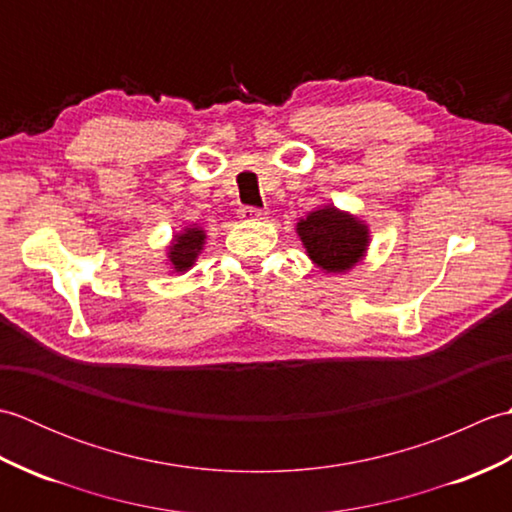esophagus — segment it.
<instances>
[{
	"label": "esophagus",
	"mask_w": 512,
	"mask_h": 512,
	"mask_svg": "<svg viewBox=\"0 0 512 512\" xmlns=\"http://www.w3.org/2000/svg\"><path fill=\"white\" fill-rule=\"evenodd\" d=\"M239 217H242L244 222L264 220V217H266V211H262V209H255V206H242V209H239Z\"/></svg>",
	"instance_id": "1"
}]
</instances>
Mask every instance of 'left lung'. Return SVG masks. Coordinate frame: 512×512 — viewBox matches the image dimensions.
<instances>
[{
  "instance_id": "left-lung-1",
  "label": "left lung",
  "mask_w": 512,
  "mask_h": 512,
  "mask_svg": "<svg viewBox=\"0 0 512 512\" xmlns=\"http://www.w3.org/2000/svg\"><path fill=\"white\" fill-rule=\"evenodd\" d=\"M297 235L312 264L323 273L343 275L367 253L369 226L334 204L319 206L297 222Z\"/></svg>"
}]
</instances>
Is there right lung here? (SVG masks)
<instances>
[{
	"mask_svg": "<svg viewBox=\"0 0 512 512\" xmlns=\"http://www.w3.org/2000/svg\"><path fill=\"white\" fill-rule=\"evenodd\" d=\"M206 244V233L200 226H184L180 233L171 237V244L167 246V262L176 273H187L195 264V259L202 253Z\"/></svg>",
	"mask_w": 512,
	"mask_h": 512,
	"instance_id": "1",
	"label": "right lung"
}]
</instances>
